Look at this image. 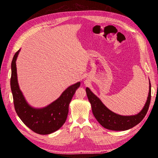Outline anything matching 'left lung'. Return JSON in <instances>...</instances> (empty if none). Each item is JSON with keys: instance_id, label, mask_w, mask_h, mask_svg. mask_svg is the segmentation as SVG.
Segmentation results:
<instances>
[{"instance_id": "left-lung-1", "label": "left lung", "mask_w": 158, "mask_h": 158, "mask_svg": "<svg viewBox=\"0 0 158 158\" xmlns=\"http://www.w3.org/2000/svg\"><path fill=\"white\" fill-rule=\"evenodd\" d=\"M149 92L144 107L140 112L134 115H121L109 110L89 88H86L87 96L92 106L95 118L104 128L111 131H127L140 123L144 118L149 108L151 99V84L149 80Z\"/></svg>"}]
</instances>
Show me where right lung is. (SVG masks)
Here are the masks:
<instances>
[{"instance_id": "1", "label": "right lung", "mask_w": 158, "mask_h": 158, "mask_svg": "<svg viewBox=\"0 0 158 158\" xmlns=\"http://www.w3.org/2000/svg\"><path fill=\"white\" fill-rule=\"evenodd\" d=\"M14 55L11 64L10 87L14 105L18 117L31 131L40 135H49L56 131L63 125L69 113V104L76 89L80 85L78 82L66 88L60 97L43 108H34L28 104L19 87L16 61L20 52Z\"/></svg>"}]
</instances>
